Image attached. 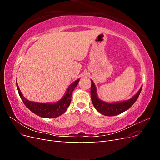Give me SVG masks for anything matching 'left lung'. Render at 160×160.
<instances>
[{
  "label": "left lung",
  "instance_id": "left-lung-1",
  "mask_svg": "<svg viewBox=\"0 0 160 160\" xmlns=\"http://www.w3.org/2000/svg\"><path fill=\"white\" fill-rule=\"evenodd\" d=\"M142 87L139 89L138 93L129 100L122 101V102H114L109 103L101 100L98 98L97 94V89L93 81L91 80V101L95 108L100 113L106 116H115L122 113L129 109L133 104L136 101L138 97L141 93Z\"/></svg>",
  "mask_w": 160,
  "mask_h": 160
}]
</instances>
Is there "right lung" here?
<instances>
[{
	"label": "right lung",
	"mask_w": 160,
	"mask_h": 160,
	"mask_svg": "<svg viewBox=\"0 0 160 160\" xmlns=\"http://www.w3.org/2000/svg\"><path fill=\"white\" fill-rule=\"evenodd\" d=\"M79 81V79H77L73 83H71L67 89L65 95L62 97V98L58 101L56 103H38L33 102V101H28L27 99L19 89L17 82V87L18 91V94L20 95L21 99L22 100L24 104L26 105V107L31 110L32 113L40 116L41 118H57L59 116L63 114L67 111V108L69 106L71 101V95L72 93L75 88L77 87Z\"/></svg>",
	"instance_id": "right-lung-1"
}]
</instances>
